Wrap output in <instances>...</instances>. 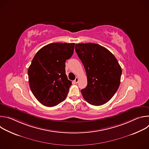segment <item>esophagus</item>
I'll return each mask as SVG.
<instances>
[{
  "instance_id": "34e87169",
  "label": "esophagus",
  "mask_w": 149,
  "mask_h": 149,
  "mask_svg": "<svg viewBox=\"0 0 149 149\" xmlns=\"http://www.w3.org/2000/svg\"><path fill=\"white\" fill-rule=\"evenodd\" d=\"M78 81H79V78H78V77H76V78H75V80H74V82H75V83H78Z\"/></svg>"
}]
</instances>
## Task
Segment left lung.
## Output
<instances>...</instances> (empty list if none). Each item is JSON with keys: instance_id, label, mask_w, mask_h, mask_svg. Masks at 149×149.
<instances>
[{"instance_id": "1", "label": "left lung", "mask_w": 149, "mask_h": 149, "mask_svg": "<svg viewBox=\"0 0 149 149\" xmlns=\"http://www.w3.org/2000/svg\"><path fill=\"white\" fill-rule=\"evenodd\" d=\"M75 51L87 77V86L81 90L83 98L95 106L107 102L120 84L122 70L118 61L107 49L94 43L76 44Z\"/></svg>"}]
</instances>
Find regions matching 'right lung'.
<instances>
[{
    "instance_id": "obj_1",
    "label": "right lung",
    "mask_w": 149,
    "mask_h": 149,
    "mask_svg": "<svg viewBox=\"0 0 149 149\" xmlns=\"http://www.w3.org/2000/svg\"><path fill=\"white\" fill-rule=\"evenodd\" d=\"M74 43H52L39 49L28 71L30 88L44 105L54 107L64 100L72 82L65 74L67 59L74 49Z\"/></svg>"
}]
</instances>
